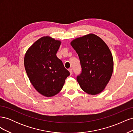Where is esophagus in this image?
I'll return each instance as SVG.
<instances>
[{"mask_svg":"<svg viewBox=\"0 0 133 133\" xmlns=\"http://www.w3.org/2000/svg\"><path fill=\"white\" fill-rule=\"evenodd\" d=\"M69 72H70V75H72V74H73V70H72V69H69Z\"/></svg>","mask_w":133,"mask_h":133,"instance_id":"34e87169","label":"esophagus"}]
</instances>
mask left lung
Here are the masks:
<instances>
[{
  "mask_svg": "<svg viewBox=\"0 0 133 133\" xmlns=\"http://www.w3.org/2000/svg\"><path fill=\"white\" fill-rule=\"evenodd\" d=\"M71 45L78 54L82 73L76 80L83 90L91 95L101 92L111 78L114 62L110 49L93 34L76 38Z\"/></svg>",
  "mask_w": 133,
  "mask_h": 133,
  "instance_id": "obj_1",
  "label": "left lung"
}]
</instances>
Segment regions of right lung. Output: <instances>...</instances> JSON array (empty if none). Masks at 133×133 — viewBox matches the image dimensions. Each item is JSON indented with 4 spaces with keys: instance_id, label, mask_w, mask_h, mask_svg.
I'll list each match as a JSON object with an SVG mask.
<instances>
[{
    "instance_id": "obj_1",
    "label": "right lung",
    "mask_w": 133,
    "mask_h": 133,
    "mask_svg": "<svg viewBox=\"0 0 133 133\" xmlns=\"http://www.w3.org/2000/svg\"><path fill=\"white\" fill-rule=\"evenodd\" d=\"M60 45V41L44 37L36 41L25 55L24 66L30 82L46 97L57 94L70 75L56 55Z\"/></svg>"
}]
</instances>
